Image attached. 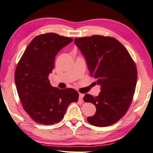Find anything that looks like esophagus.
Masks as SVG:
<instances>
[{"label":"esophagus","instance_id":"obj_1","mask_svg":"<svg viewBox=\"0 0 153 153\" xmlns=\"http://www.w3.org/2000/svg\"><path fill=\"white\" fill-rule=\"evenodd\" d=\"M84 96H85V94H81V93H80V94H79V100H80L82 101V99H83Z\"/></svg>","mask_w":153,"mask_h":153}]
</instances>
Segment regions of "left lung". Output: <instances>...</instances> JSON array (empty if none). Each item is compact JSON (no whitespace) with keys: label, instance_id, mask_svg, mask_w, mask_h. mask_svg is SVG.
Listing matches in <instances>:
<instances>
[{"label":"left lung","instance_id":"obj_1","mask_svg":"<svg viewBox=\"0 0 153 153\" xmlns=\"http://www.w3.org/2000/svg\"><path fill=\"white\" fill-rule=\"evenodd\" d=\"M74 43L85 57L90 76L101 85L97 96H84V101L96 108L87 120L97 127L111 126L125 116L132 102L137 79L135 62L114 37L94 35L74 38Z\"/></svg>","mask_w":153,"mask_h":153}]
</instances>
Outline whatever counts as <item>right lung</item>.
Here are the masks:
<instances>
[{
    "instance_id": "right-lung-1",
    "label": "right lung",
    "mask_w": 153,
    "mask_h": 153,
    "mask_svg": "<svg viewBox=\"0 0 153 153\" xmlns=\"http://www.w3.org/2000/svg\"><path fill=\"white\" fill-rule=\"evenodd\" d=\"M73 40L55 33L40 34L29 43L17 64L14 79L18 94L25 111L36 123L48 126L59 122L68 105L79 100L75 90L55 88L48 79L55 56Z\"/></svg>"
}]
</instances>
